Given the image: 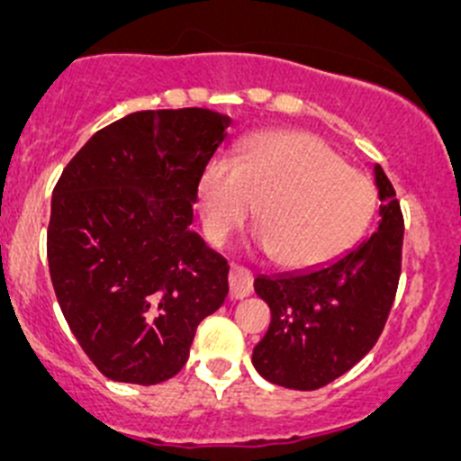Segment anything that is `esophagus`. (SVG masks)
<instances>
[{"mask_svg":"<svg viewBox=\"0 0 461 461\" xmlns=\"http://www.w3.org/2000/svg\"><path fill=\"white\" fill-rule=\"evenodd\" d=\"M254 276L243 265H231L230 269V296L231 299H245L252 294Z\"/></svg>","mask_w":461,"mask_h":461,"instance_id":"esophagus-1","label":"esophagus"}]
</instances>
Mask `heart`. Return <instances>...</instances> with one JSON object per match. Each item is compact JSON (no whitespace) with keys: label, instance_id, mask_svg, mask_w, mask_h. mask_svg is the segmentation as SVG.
Masks as SVG:
<instances>
[{"label":"heart","instance_id":"obj_1","mask_svg":"<svg viewBox=\"0 0 461 461\" xmlns=\"http://www.w3.org/2000/svg\"><path fill=\"white\" fill-rule=\"evenodd\" d=\"M198 196L213 243H225L257 207L269 257L292 269L317 267L348 252L364 236L376 204L373 180L303 131L254 138L234 165L213 160Z\"/></svg>","mask_w":461,"mask_h":461}]
</instances>
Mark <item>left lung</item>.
<instances>
[{"instance_id": "obj_1", "label": "left lung", "mask_w": 461, "mask_h": 461, "mask_svg": "<svg viewBox=\"0 0 461 461\" xmlns=\"http://www.w3.org/2000/svg\"><path fill=\"white\" fill-rule=\"evenodd\" d=\"M379 230L332 263L258 276L254 290L272 321L254 348L260 376L292 390H317L364 359L384 332L402 274L403 216L379 165Z\"/></svg>"}]
</instances>
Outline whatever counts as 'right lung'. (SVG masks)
Returning a JSON list of instances; mask_svg holds the SVG:
<instances>
[{"mask_svg": "<svg viewBox=\"0 0 461 461\" xmlns=\"http://www.w3.org/2000/svg\"><path fill=\"white\" fill-rule=\"evenodd\" d=\"M230 124L196 106L136 111L100 129L55 185L50 281L109 379L153 385L178 375L198 323L225 303L230 265L189 225Z\"/></svg>", "mask_w": 461, "mask_h": 461, "instance_id": "obj_1", "label": "right lung"}]
</instances>
